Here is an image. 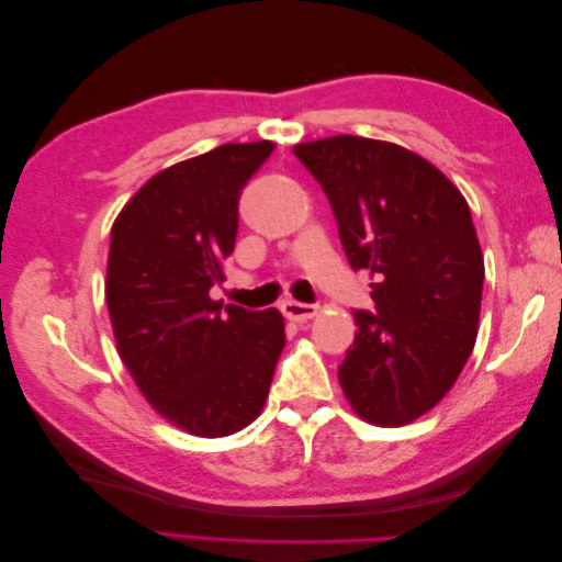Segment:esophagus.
<instances>
[{
	"label": "esophagus",
	"mask_w": 562,
	"mask_h": 562,
	"mask_svg": "<svg viewBox=\"0 0 562 562\" xmlns=\"http://www.w3.org/2000/svg\"><path fill=\"white\" fill-rule=\"evenodd\" d=\"M281 312L291 318V321H307V318H314L318 314V307L316 304H307V302H295V300H285L281 304Z\"/></svg>",
	"instance_id": "esophagus-1"
}]
</instances>
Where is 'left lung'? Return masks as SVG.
Returning <instances> with one entry per match:
<instances>
[{
  "label": "left lung",
  "mask_w": 562,
  "mask_h": 562,
  "mask_svg": "<svg viewBox=\"0 0 562 562\" xmlns=\"http://www.w3.org/2000/svg\"><path fill=\"white\" fill-rule=\"evenodd\" d=\"M293 151L330 201L351 269L372 281L375 310L353 312L339 384L366 422L401 427L448 394L475 345L485 267L469 203L398 145L335 135Z\"/></svg>",
  "instance_id": "1"
}]
</instances>
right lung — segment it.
<instances>
[{
    "label": "right lung",
    "instance_id": "obj_1",
    "mask_svg": "<svg viewBox=\"0 0 562 562\" xmlns=\"http://www.w3.org/2000/svg\"><path fill=\"white\" fill-rule=\"evenodd\" d=\"M274 143H227L147 180L112 225L108 310L145 398L194 436H229L260 415L285 345L277 310L211 300L239 229L246 182Z\"/></svg>",
    "mask_w": 562,
    "mask_h": 562
}]
</instances>
